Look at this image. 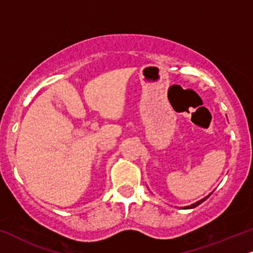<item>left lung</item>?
Segmentation results:
<instances>
[{"label":"left lung","instance_id":"left-lung-1","mask_svg":"<svg viewBox=\"0 0 253 253\" xmlns=\"http://www.w3.org/2000/svg\"><path fill=\"white\" fill-rule=\"evenodd\" d=\"M210 195H211V193H210ZM210 195H209V196H210ZM209 196H207V197H204V198H203V199H201V201H198V202L193 203V204H191V205H189V207H184L183 209H193V208L198 207V205H199V204H202V203H203V202H204V201H205V199H207V198H209Z\"/></svg>","mask_w":253,"mask_h":253}]
</instances>
